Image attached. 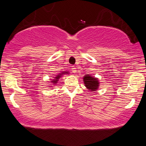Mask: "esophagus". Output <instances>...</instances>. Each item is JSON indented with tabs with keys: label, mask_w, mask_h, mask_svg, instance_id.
<instances>
[{
	"label": "esophagus",
	"mask_w": 146,
	"mask_h": 146,
	"mask_svg": "<svg viewBox=\"0 0 146 146\" xmlns=\"http://www.w3.org/2000/svg\"><path fill=\"white\" fill-rule=\"evenodd\" d=\"M71 70H72V72H73V73H76L77 70H76V68H75V66H72V67H71Z\"/></svg>",
	"instance_id": "1"
}]
</instances>
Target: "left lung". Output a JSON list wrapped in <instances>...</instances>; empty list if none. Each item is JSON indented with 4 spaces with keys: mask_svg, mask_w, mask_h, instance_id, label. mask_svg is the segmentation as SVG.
Segmentation results:
<instances>
[{
    "mask_svg": "<svg viewBox=\"0 0 146 146\" xmlns=\"http://www.w3.org/2000/svg\"><path fill=\"white\" fill-rule=\"evenodd\" d=\"M84 81L85 83V86L88 90H91V91H95L98 88L99 82L98 79L95 77L90 76V75H86L84 77Z\"/></svg>",
    "mask_w": 146,
    "mask_h": 146,
    "instance_id": "left-lung-1",
    "label": "left lung"
}]
</instances>
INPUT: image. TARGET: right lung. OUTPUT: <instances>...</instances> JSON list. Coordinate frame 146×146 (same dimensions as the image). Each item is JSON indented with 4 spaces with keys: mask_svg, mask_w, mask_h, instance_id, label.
<instances>
[{
    "mask_svg": "<svg viewBox=\"0 0 146 146\" xmlns=\"http://www.w3.org/2000/svg\"><path fill=\"white\" fill-rule=\"evenodd\" d=\"M60 77V75H58V76H56V77H55V79H54V80L53 81H52V82L53 83V84H56V83L58 82V78H59V77Z\"/></svg>",
    "mask_w": 146,
    "mask_h": 146,
    "instance_id": "right-lung-1",
    "label": "right lung"
}]
</instances>
